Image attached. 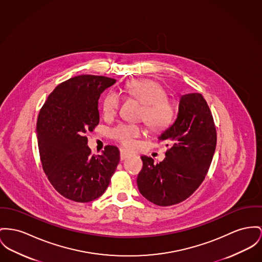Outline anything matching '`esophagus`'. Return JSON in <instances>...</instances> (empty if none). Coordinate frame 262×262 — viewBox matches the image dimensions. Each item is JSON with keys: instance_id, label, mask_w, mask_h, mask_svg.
<instances>
[{"instance_id": "34e87169", "label": "esophagus", "mask_w": 262, "mask_h": 262, "mask_svg": "<svg viewBox=\"0 0 262 262\" xmlns=\"http://www.w3.org/2000/svg\"><path fill=\"white\" fill-rule=\"evenodd\" d=\"M131 156H132V153H130V152H128V151H126L124 149L120 150V158H121V160H125V159L131 157Z\"/></svg>"}]
</instances>
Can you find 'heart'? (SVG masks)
Here are the masks:
<instances>
[{
    "label": "heart",
    "instance_id": "heart-1",
    "mask_svg": "<svg viewBox=\"0 0 262 262\" xmlns=\"http://www.w3.org/2000/svg\"><path fill=\"white\" fill-rule=\"evenodd\" d=\"M129 96L143 103L141 119L153 130L167 128L174 119V106L167 98L168 93L165 88L157 81L150 79L133 80L126 85ZM121 97L116 91L108 92L102 101V111L106 118L114 117L120 107ZM111 137L125 147H132L135 140L144 134V129L137 124L120 123L112 128Z\"/></svg>",
    "mask_w": 262,
    "mask_h": 262
}]
</instances>
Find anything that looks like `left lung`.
<instances>
[{
  "mask_svg": "<svg viewBox=\"0 0 262 262\" xmlns=\"http://www.w3.org/2000/svg\"><path fill=\"white\" fill-rule=\"evenodd\" d=\"M158 139L169 147L166 158L154 164L152 158L142 156L137 185L149 202L167 207L185 201L200 187L214 154L216 131L203 95H182L174 122Z\"/></svg>",
  "mask_w": 262,
  "mask_h": 262,
  "instance_id": "left-lung-1",
  "label": "left lung"
}]
</instances>
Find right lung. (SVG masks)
Here are the masks:
<instances>
[{
	"label": "right lung",
	"mask_w": 262,
	"mask_h": 262,
	"mask_svg": "<svg viewBox=\"0 0 262 262\" xmlns=\"http://www.w3.org/2000/svg\"><path fill=\"white\" fill-rule=\"evenodd\" d=\"M116 82L97 75H78L58 84L39 111L36 136L42 169L64 198L88 203L104 193L120 161L115 146L91 155L85 133L99 123L100 94Z\"/></svg>",
	"instance_id": "obj_1"
}]
</instances>
